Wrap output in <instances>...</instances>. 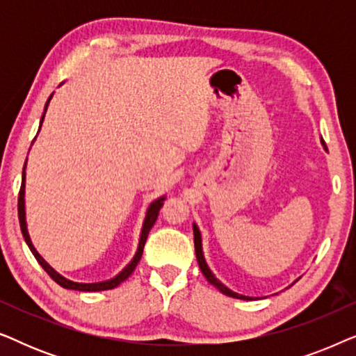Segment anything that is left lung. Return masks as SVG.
<instances>
[{
	"mask_svg": "<svg viewBox=\"0 0 356 356\" xmlns=\"http://www.w3.org/2000/svg\"><path fill=\"white\" fill-rule=\"evenodd\" d=\"M323 145H324V140H323ZM324 149H325V147H324ZM325 150H327V149H325ZM193 232H194V250H196V259H197V264H199V267H201V272L204 274V277H206V279H207L209 284H212L213 286H216V289L220 290L223 295L232 296V298H238V300H252L251 296L240 295V293H236V291L230 290V289H228V286L223 285L222 282L218 280L216 275L212 274V270L209 269V266H207V262H206V257H204L201 232H199V228H197L196 223H193ZM295 282H296V280H295ZM295 282H293V284H295ZM293 284H291V285H293Z\"/></svg>",
	"mask_w": 356,
	"mask_h": 356,
	"instance_id": "8db88e82",
	"label": "left lung"
}]
</instances>
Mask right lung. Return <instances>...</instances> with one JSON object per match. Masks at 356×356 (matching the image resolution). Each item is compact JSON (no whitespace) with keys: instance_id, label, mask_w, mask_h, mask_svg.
Segmentation results:
<instances>
[{"instance_id":"obj_1","label":"right lung","mask_w":356,"mask_h":356,"mask_svg":"<svg viewBox=\"0 0 356 356\" xmlns=\"http://www.w3.org/2000/svg\"><path fill=\"white\" fill-rule=\"evenodd\" d=\"M53 94L48 97L47 104H45V110H43V115H42V120H40V128H42V123H43V118H45V111L48 108V104H50ZM38 128V131H40ZM35 140V139H33ZM26 165H27V160L26 163H24V170H22V184H21V191H19V199H17V213H19V223H21V232H22V236L24 240H26L29 250L32 251V254L35 256V259L38 261V264H40L43 269L48 275L51 277L53 280L56 282L58 285H61L63 289H67V290H79V291H102V290H111L115 289V286H118L121 282H124L128 277L133 274V270L136 269V266H138V262L140 261V257H143V251H144V245H145V240H147L149 236V232L150 228L154 227L155 220H157L159 217V211L160 207L163 206V201H165V196L155 199V201L150 202V206L147 207V212H145V218H144V223H143V230H140V238H139V245H138V251H136V254L133 259L128 266L124 267L123 270L120 272L118 275H115L113 279L110 280H105V282H95V284H79V282H72L70 279H66V277H63L61 274H58V272L53 269V267L48 264V262L43 259V257L38 254V251L35 250V246L32 245L31 241V236H29V232H27V222H26V201H24V196H26Z\"/></svg>"}]
</instances>
